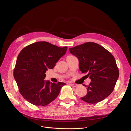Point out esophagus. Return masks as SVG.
<instances>
[{
    "label": "esophagus",
    "instance_id": "obj_1",
    "mask_svg": "<svg viewBox=\"0 0 131 131\" xmlns=\"http://www.w3.org/2000/svg\"><path fill=\"white\" fill-rule=\"evenodd\" d=\"M70 85L73 87H77L78 86L77 84H73V83H70Z\"/></svg>",
    "mask_w": 131,
    "mask_h": 131
}]
</instances>
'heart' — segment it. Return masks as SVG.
<instances>
[{
    "label": "heart",
    "mask_w": 131,
    "mask_h": 131,
    "mask_svg": "<svg viewBox=\"0 0 131 131\" xmlns=\"http://www.w3.org/2000/svg\"><path fill=\"white\" fill-rule=\"evenodd\" d=\"M73 56H72V55H69V56H68L67 57V58H69V57H72Z\"/></svg>",
    "instance_id": "obj_1"
}]
</instances>
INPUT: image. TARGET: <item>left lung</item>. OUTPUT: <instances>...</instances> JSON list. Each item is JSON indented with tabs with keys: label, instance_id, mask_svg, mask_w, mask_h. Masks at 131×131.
Returning <instances> with one entry per match:
<instances>
[{
	"label": "left lung",
	"instance_id": "obj_1",
	"mask_svg": "<svg viewBox=\"0 0 131 131\" xmlns=\"http://www.w3.org/2000/svg\"><path fill=\"white\" fill-rule=\"evenodd\" d=\"M70 52L79 61L80 70L88 73L91 82L86 86L87 94L81 99L89 104H96L106 98L114 89L119 77V70L113 55L102 46L86 42L70 48Z\"/></svg>",
	"mask_w": 131,
	"mask_h": 131
}]
</instances>
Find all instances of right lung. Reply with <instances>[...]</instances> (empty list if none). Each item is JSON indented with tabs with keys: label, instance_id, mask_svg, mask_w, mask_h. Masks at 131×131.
<instances>
[{
	"label": "right lung",
	"instance_id": "add662e5",
	"mask_svg": "<svg viewBox=\"0 0 131 131\" xmlns=\"http://www.w3.org/2000/svg\"><path fill=\"white\" fill-rule=\"evenodd\" d=\"M67 47L60 48L46 41L32 43L20 51L14 70V77L19 93L31 104L45 106L58 95L66 84L45 80L48 69H52L65 54Z\"/></svg>",
	"mask_w": 131,
	"mask_h": 131
}]
</instances>
